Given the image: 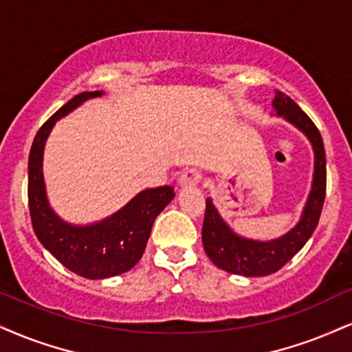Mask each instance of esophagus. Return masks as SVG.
<instances>
[{"label":"esophagus","mask_w":352,"mask_h":352,"mask_svg":"<svg viewBox=\"0 0 352 352\" xmlns=\"http://www.w3.org/2000/svg\"><path fill=\"white\" fill-rule=\"evenodd\" d=\"M202 176L201 173L196 171V169H188V171L183 173L179 177V186L181 188H194L201 183Z\"/></svg>","instance_id":"obj_1"}]
</instances>
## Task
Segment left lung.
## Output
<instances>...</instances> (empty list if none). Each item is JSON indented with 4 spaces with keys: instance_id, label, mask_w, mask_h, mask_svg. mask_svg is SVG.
Returning a JSON list of instances; mask_svg holds the SVG:
<instances>
[{
    "instance_id": "left-lung-1",
    "label": "left lung",
    "mask_w": 352,
    "mask_h": 352,
    "mask_svg": "<svg viewBox=\"0 0 352 352\" xmlns=\"http://www.w3.org/2000/svg\"><path fill=\"white\" fill-rule=\"evenodd\" d=\"M272 107L277 117H282L300 130L311 143L315 156L311 189L296 227L290 228L282 236L267 241L253 240L233 232L217 210L212 199L207 197L202 225L204 250L217 267L223 269L230 274L261 277L279 271L309 241L318 225L323 209L324 192H327V158H324L322 135L310 117L287 94L276 91Z\"/></svg>"
}]
</instances>
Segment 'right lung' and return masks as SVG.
Instances as JSON below:
<instances>
[{
    "mask_svg": "<svg viewBox=\"0 0 352 352\" xmlns=\"http://www.w3.org/2000/svg\"><path fill=\"white\" fill-rule=\"evenodd\" d=\"M104 91H85L38 129L29 153V212L34 232L52 256L86 279L124 274L140 261L155 219L175 197L171 186L140 190L122 209L99 222L73 225L52 209L43 181V148L55 122Z\"/></svg>",
    "mask_w": 352,
    "mask_h": 352,
    "instance_id": "obj_1",
    "label": "right lung"
}]
</instances>
